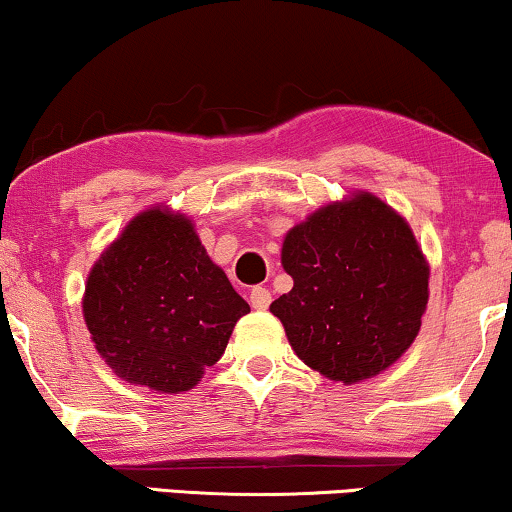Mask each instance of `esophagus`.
Here are the masks:
<instances>
[{
    "mask_svg": "<svg viewBox=\"0 0 512 512\" xmlns=\"http://www.w3.org/2000/svg\"><path fill=\"white\" fill-rule=\"evenodd\" d=\"M249 303L254 310H268L272 303V293L265 289V286H254V289L249 291Z\"/></svg>",
    "mask_w": 512,
    "mask_h": 512,
    "instance_id": "1",
    "label": "esophagus"
}]
</instances>
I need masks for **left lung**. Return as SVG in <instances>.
I'll return each mask as SVG.
<instances>
[{
  "instance_id": "1",
  "label": "left lung",
  "mask_w": 512,
  "mask_h": 512,
  "mask_svg": "<svg viewBox=\"0 0 512 512\" xmlns=\"http://www.w3.org/2000/svg\"><path fill=\"white\" fill-rule=\"evenodd\" d=\"M282 265L293 289L270 305L307 366L338 382L389 368L417 338L429 265L408 223L359 193L289 230Z\"/></svg>"
}]
</instances>
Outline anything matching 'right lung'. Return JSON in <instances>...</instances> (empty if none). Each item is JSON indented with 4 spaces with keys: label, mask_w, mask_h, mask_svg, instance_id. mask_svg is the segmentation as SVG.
<instances>
[{
    "label": "right lung",
    "mask_w": 512,
    "mask_h": 512,
    "mask_svg": "<svg viewBox=\"0 0 512 512\" xmlns=\"http://www.w3.org/2000/svg\"><path fill=\"white\" fill-rule=\"evenodd\" d=\"M249 305L209 261L191 221L149 209L88 277L83 317L118 377L165 394L188 391L226 352Z\"/></svg>",
    "instance_id": "obj_1"
}]
</instances>
